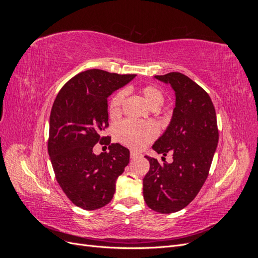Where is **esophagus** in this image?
I'll return each mask as SVG.
<instances>
[{"label":"esophagus","mask_w":258,"mask_h":258,"mask_svg":"<svg viewBox=\"0 0 258 258\" xmlns=\"http://www.w3.org/2000/svg\"><path fill=\"white\" fill-rule=\"evenodd\" d=\"M140 156V154H138L137 152H130V157L132 158V159H136V158H138Z\"/></svg>","instance_id":"34e87169"}]
</instances>
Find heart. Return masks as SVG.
Returning a JSON list of instances; mask_svg holds the SVG:
<instances>
[{
  "label": "heart",
  "mask_w": 258,
  "mask_h": 258,
  "mask_svg": "<svg viewBox=\"0 0 258 258\" xmlns=\"http://www.w3.org/2000/svg\"><path fill=\"white\" fill-rule=\"evenodd\" d=\"M142 95L152 108H157L163 102L162 92L155 86H146L142 89ZM124 98V91L117 92L108 104V114L111 118H117L121 113V104ZM158 135V128L153 122H137L124 120L116 128V137L118 141L130 148L140 150Z\"/></svg>",
  "instance_id": "heart-1"
}]
</instances>
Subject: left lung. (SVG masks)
<instances>
[{
  "mask_svg": "<svg viewBox=\"0 0 258 258\" xmlns=\"http://www.w3.org/2000/svg\"><path fill=\"white\" fill-rule=\"evenodd\" d=\"M154 79L172 87L175 106L169 126L153 145L163 163L145 156L150 170L143 178V197L152 210L169 214L188 206L205 184L218 130L212 100L199 85L178 72ZM168 152L174 156L171 164L164 161Z\"/></svg>",
  "mask_w": 258,
  "mask_h": 258,
  "instance_id": "1",
  "label": "left lung"
}]
</instances>
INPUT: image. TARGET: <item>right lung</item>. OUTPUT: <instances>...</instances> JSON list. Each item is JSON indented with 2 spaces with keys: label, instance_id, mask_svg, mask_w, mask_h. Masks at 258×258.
Wrapping results in <instances>:
<instances>
[{
  "label": "right lung",
  "instance_id": "obj_1",
  "mask_svg": "<svg viewBox=\"0 0 258 258\" xmlns=\"http://www.w3.org/2000/svg\"><path fill=\"white\" fill-rule=\"evenodd\" d=\"M135 77L87 70L70 80L52 104L48 154L53 172L68 198L84 210L100 209L112 200L116 179L129 163L128 148L111 143L102 131L108 127L107 98ZM98 142L108 145L110 152L96 155L93 146Z\"/></svg>",
  "mask_w": 258,
  "mask_h": 258
}]
</instances>
